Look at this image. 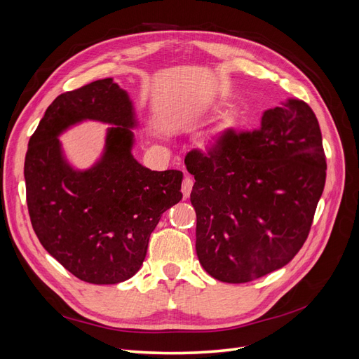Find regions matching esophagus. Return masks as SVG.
<instances>
[{
	"label": "esophagus",
	"mask_w": 359,
	"mask_h": 359,
	"mask_svg": "<svg viewBox=\"0 0 359 359\" xmlns=\"http://www.w3.org/2000/svg\"><path fill=\"white\" fill-rule=\"evenodd\" d=\"M193 189V180L190 177H186L182 180V187H181V191L184 194V198H189L190 196V191Z\"/></svg>",
	"instance_id": "obj_1"
}]
</instances>
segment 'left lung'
<instances>
[{
    "label": "left lung",
    "mask_w": 359,
    "mask_h": 359,
    "mask_svg": "<svg viewBox=\"0 0 359 359\" xmlns=\"http://www.w3.org/2000/svg\"><path fill=\"white\" fill-rule=\"evenodd\" d=\"M196 180V253L224 283L283 268L306 243L327 178L318 118L302 100L264 112L259 128H227L184 160Z\"/></svg>",
    "instance_id": "left-lung-1"
}]
</instances>
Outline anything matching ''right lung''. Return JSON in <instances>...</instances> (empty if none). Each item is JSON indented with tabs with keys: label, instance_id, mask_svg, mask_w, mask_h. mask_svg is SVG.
Listing matches in <instances>:
<instances>
[{
	"label": "right lung",
	"instance_id": "right-lung-1",
	"mask_svg": "<svg viewBox=\"0 0 359 359\" xmlns=\"http://www.w3.org/2000/svg\"><path fill=\"white\" fill-rule=\"evenodd\" d=\"M85 118L114 127L101 160L78 171L57 136ZM136 126L128 94L107 78L58 95L29 137L24 175L32 229L46 252L86 283L133 277L161 214L182 198L181 170H151L133 157Z\"/></svg>",
	"mask_w": 359,
	"mask_h": 359
}]
</instances>
